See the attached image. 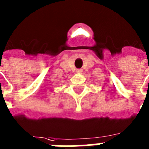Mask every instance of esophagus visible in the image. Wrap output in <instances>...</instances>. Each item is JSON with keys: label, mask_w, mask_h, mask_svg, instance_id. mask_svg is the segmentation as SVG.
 I'll return each instance as SVG.
<instances>
[{"label": "esophagus", "mask_w": 149, "mask_h": 149, "mask_svg": "<svg viewBox=\"0 0 149 149\" xmlns=\"http://www.w3.org/2000/svg\"><path fill=\"white\" fill-rule=\"evenodd\" d=\"M76 72H77V73H81V72H82V70H81V69H77V70H76Z\"/></svg>", "instance_id": "1"}]
</instances>
